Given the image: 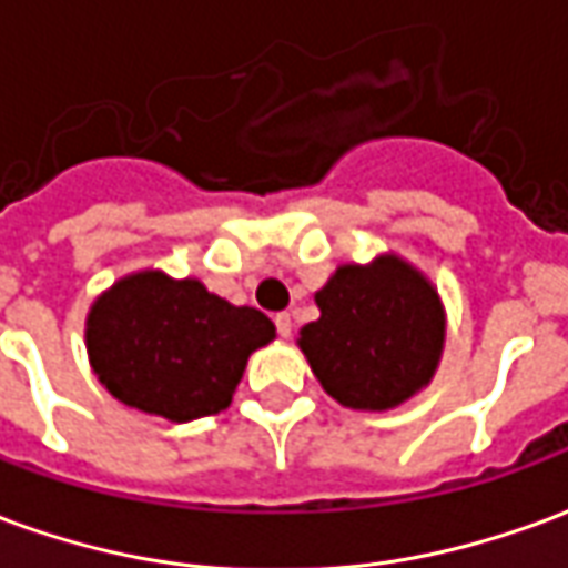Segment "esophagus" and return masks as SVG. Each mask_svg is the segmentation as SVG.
I'll return each mask as SVG.
<instances>
[{"instance_id": "34e87169", "label": "esophagus", "mask_w": 568, "mask_h": 568, "mask_svg": "<svg viewBox=\"0 0 568 568\" xmlns=\"http://www.w3.org/2000/svg\"><path fill=\"white\" fill-rule=\"evenodd\" d=\"M273 325H276V334H280V337H292V316H288V313H276Z\"/></svg>"}]
</instances>
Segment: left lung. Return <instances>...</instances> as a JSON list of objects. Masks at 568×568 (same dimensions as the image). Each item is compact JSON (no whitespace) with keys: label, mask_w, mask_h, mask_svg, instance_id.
Instances as JSON below:
<instances>
[{"label":"left lung","mask_w":568,"mask_h":568,"mask_svg":"<svg viewBox=\"0 0 568 568\" xmlns=\"http://www.w3.org/2000/svg\"><path fill=\"white\" fill-rule=\"evenodd\" d=\"M322 316L301 328V349L322 389L353 410H389L438 368L444 310L426 276L395 255L344 264L316 292Z\"/></svg>","instance_id":"8db88e82"}]
</instances>
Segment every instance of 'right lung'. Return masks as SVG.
<instances>
[{
  "label": "right lung",
  "instance_id": "right-lung-1",
  "mask_svg": "<svg viewBox=\"0 0 568 568\" xmlns=\"http://www.w3.org/2000/svg\"><path fill=\"white\" fill-rule=\"evenodd\" d=\"M84 337L97 377L118 402L187 423L231 405L248 356L273 341V322L197 280L145 271L97 297Z\"/></svg>",
  "mask_w": 568,
  "mask_h": 568
}]
</instances>
